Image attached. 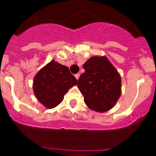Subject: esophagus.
Instances as JSON below:
<instances>
[{"label":"esophagus","instance_id":"1","mask_svg":"<svg viewBox=\"0 0 156 156\" xmlns=\"http://www.w3.org/2000/svg\"><path fill=\"white\" fill-rule=\"evenodd\" d=\"M80 73H77V74H76L75 75V77H76V79L77 80H78V79H79V77H80Z\"/></svg>","mask_w":156,"mask_h":156}]
</instances>
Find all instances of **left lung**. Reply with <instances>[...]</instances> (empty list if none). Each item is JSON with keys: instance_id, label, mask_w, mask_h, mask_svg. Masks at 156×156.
Masks as SVG:
<instances>
[{"instance_id": "left-lung-1", "label": "left lung", "mask_w": 156, "mask_h": 156, "mask_svg": "<svg viewBox=\"0 0 156 156\" xmlns=\"http://www.w3.org/2000/svg\"><path fill=\"white\" fill-rule=\"evenodd\" d=\"M85 69L77 87L89 108L105 112L115 106L121 95V76L105 56H94L83 64Z\"/></svg>"}]
</instances>
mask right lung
<instances>
[{
  "mask_svg": "<svg viewBox=\"0 0 156 156\" xmlns=\"http://www.w3.org/2000/svg\"><path fill=\"white\" fill-rule=\"evenodd\" d=\"M76 83V79L67 66L52 60L36 74L33 89L43 105L53 108L62 101L69 89Z\"/></svg>",
  "mask_w": 156,
  "mask_h": 156,
  "instance_id": "right-lung-1",
  "label": "right lung"
}]
</instances>
